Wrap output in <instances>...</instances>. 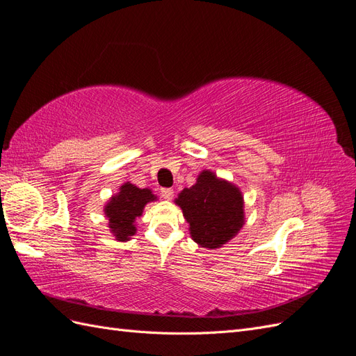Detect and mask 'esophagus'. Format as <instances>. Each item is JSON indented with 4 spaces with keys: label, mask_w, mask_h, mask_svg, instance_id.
<instances>
[{
    "label": "esophagus",
    "mask_w": 356,
    "mask_h": 356,
    "mask_svg": "<svg viewBox=\"0 0 356 356\" xmlns=\"http://www.w3.org/2000/svg\"><path fill=\"white\" fill-rule=\"evenodd\" d=\"M161 195H162V198H165V200H172V197H175V191H172L171 188H162Z\"/></svg>",
    "instance_id": "esophagus-1"
}]
</instances>
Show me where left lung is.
Wrapping results in <instances>:
<instances>
[{
  "mask_svg": "<svg viewBox=\"0 0 356 356\" xmlns=\"http://www.w3.org/2000/svg\"><path fill=\"white\" fill-rule=\"evenodd\" d=\"M189 233L200 247L215 250L233 239L245 224L241 189L213 171L203 170L197 184L185 188L176 198Z\"/></svg>",
  "mask_w": 356,
  "mask_h": 356,
  "instance_id": "left-lung-1",
  "label": "left lung"
}]
</instances>
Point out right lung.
Here are the masks:
<instances>
[{
    "mask_svg": "<svg viewBox=\"0 0 356 356\" xmlns=\"http://www.w3.org/2000/svg\"><path fill=\"white\" fill-rule=\"evenodd\" d=\"M154 200L156 195L152 194L150 189H141L131 181H126L120 186V191L109 198L104 212L109 221V230L117 241L126 242L131 239L136 232L135 220L143 215L144 206Z\"/></svg>",
    "mask_w": 356,
    "mask_h": 356,
    "instance_id": "right-lung-1",
    "label": "right lung"
}]
</instances>
